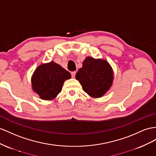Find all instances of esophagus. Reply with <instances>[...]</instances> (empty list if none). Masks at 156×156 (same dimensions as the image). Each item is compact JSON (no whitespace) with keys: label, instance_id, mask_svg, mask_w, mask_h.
I'll list each match as a JSON object with an SVG mask.
<instances>
[{"label":"esophagus","instance_id":"1","mask_svg":"<svg viewBox=\"0 0 156 156\" xmlns=\"http://www.w3.org/2000/svg\"><path fill=\"white\" fill-rule=\"evenodd\" d=\"M76 74V71H74V72H72V73H71L72 77H73V78H75Z\"/></svg>","mask_w":156,"mask_h":156}]
</instances>
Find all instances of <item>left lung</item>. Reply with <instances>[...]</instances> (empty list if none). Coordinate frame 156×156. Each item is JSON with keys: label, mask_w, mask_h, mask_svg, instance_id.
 I'll return each mask as SVG.
<instances>
[{"label": "left lung", "mask_w": 156, "mask_h": 156, "mask_svg": "<svg viewBox=\"0 0 156 156\" xmlns=\"http://www.w3.org/2000/svg\"><path fill=\"white\" fill-rule=\"evenodd\" d=\"M113 70L104 60L87 57L76 74L83 90L93 98H101L112 84Z\"/></svg>", "instance_id": "left-lung-1"}]
</instances>
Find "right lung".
I'll use <instances>...</instances> for the list:
<instances>
[{"mask_svg": "<svg viewBox=\"0 0 156 156\" xmlns=\"http://www.w3.org/2000/svg\"><path fill=\"white\" fill-rule=\"evenodd\" d=\"M71 74L58 64L51 61L39 66L31 78L33 90L45 100L54 99L61 92L64 82Z\"/></svg>", "mask_w": 156, "mask_h": 156, "instance_id": "add662e5", "label": "right lung"}]
</instances>
